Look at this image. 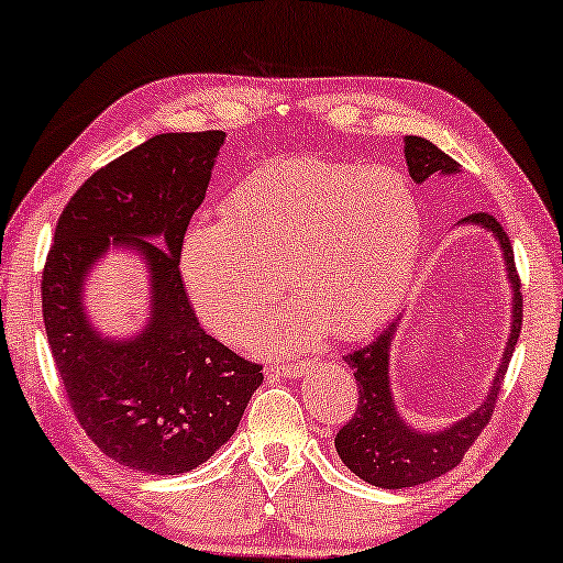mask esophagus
Listing matches in <instances>:
<instances>
[{"label":"esophagus","mask_w":563,"mask_h":563,"mask_svg":"<svg viewBox=\"0 0 563 563\" xmlns=\"http://www.w3.org/2000/svg\"><path fill=\"white\" fill-rule=\"evenodd\" d=\"M310 364H291V361H276V364L268 366V372L276 374V376H289V379H297V376H302L305 368Z\"/></svg>","instance_id":"34e87169"}]
</instances>
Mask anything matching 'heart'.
Here are the masks:
<instances>
[{"mask_svg":"<svg viewBox=\"0 0 563 563\" xmlns=\"http://www.w3.org/2000/svg\"><path fill=\"white\" fill-rule=\"evenodd\" d=\"M422 210L391 166L279 158L230 191L225 220H202L181 249V279L207 328L241 338L287 287L297 302L249 333L253 351H295L328 328L372 333L410 287Z\"/></svg>","mask_w":563,"mask_h":563,"instance_id":"b5f03b06","label":"heart"}]
</instances>
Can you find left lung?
I'll return each instance as SVG.
<instances>
[{
    "instance_id": "1",
    "label": "left lung",
    "mask_w": 563,
    "mask_h": 563,
    "mask_svg": "<svg viewBox=\"0 0 563 563\" xmlns=\"http://www.w3.org/2000/svg\"><path fill=\"white\" fill-rule=\"evenodd\" d=\"M405 158L410 176L415 181H426L433 174H459V164L451 156L433 145L426 137L407 135L405 137ZM461 222H474V225L487 228L497 235L499 249L505 253L507 279L512 282V330L507 341L503 364L497 368L495 384H492L487 399L482 407L459 420L456 426L441 433H420L405 426L397 415L395 399L389 391V345L397 333L399 320H391L372 343L361 345L345 356V364L353 368L358 384V405L353 418L338 430L335 451L345 466L361 479L384 489H405L415 484H426L435 476L451 472L464 459V453L472 449L476 438L495 412L499 387L505 382L507 364L518 343L522 325V295H520V276L515 268V253L510 238L499 225L495 214L472 212Z\"/></svg>"
}]
</instances>
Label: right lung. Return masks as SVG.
Here are the masks:
<instances>
[{"label":"right lung","instance_id":"obj_1","mask_svg":"<svg viewBox=\"0 0 563 563\" xmlns=\"http://www.w3.org/2000/svg\"><path fill=\"white\" fill-rule=\"evenodd\" d=\"M222 141V130L164 133L110 161L68 199L45 258L43 322L68 407L99 451L143 474L205 464L264 382V366L205 333L179 272ZM110 240L135 244L152 266V322L122 344L80 310L82 276Z\"/></svg>","mask_w":563,"mask_h":563}]
</instances>
